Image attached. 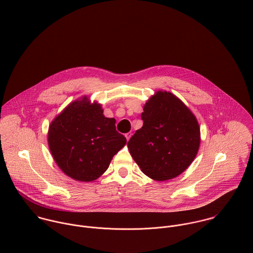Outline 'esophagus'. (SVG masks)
Returning <instances> with one entry per match:
<instances>
[{
	"label": "esophagus",
	"mask_w": 253,
	"mask_h": 253,
	"mask_svg": "<svg viewBox=\"0 0 253 253\" xmlns=\"http://www.w3.org/2000/svg\"><path fill=\"white\" fill-rule=\"evenodd\" d=\"M131 136H132V134H131V133H127V134H125V137H126V139H127V141H129V140H130V138H131Z\"/></svg>",
	"instance_id": "obj_1"
}]
</instances>
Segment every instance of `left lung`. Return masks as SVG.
Here are the masks:
<instances>
[{"label":"left lung","instance_id":"1","mask_svg":"<svg viewBox=\"0 0 253 253\" xmlns=\"http://www.w3.org/2000/svg\"><path fill=\"white\" fill-rule=\"evenodd\" d=\"M141 129L127 146L141 171L155 181L172 180L184 173L201 145L197 117L175 94L158 90L143 106Z\"/></svg>","mask_w":253,"mask_h":253}]
</instances>
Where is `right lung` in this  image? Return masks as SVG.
<instances>
[{
    "instance_id": "1",
    "label": "right lung",
    "mask_w": 253,
    "mask_h": 253,
    "mask_svg": "<svg viewBox=\"0 0 253 253\" xmlns=\"http://www.w3.org/2000/svg\"><path fill=\"white\" fill-rule=\"evenodd\" d=\"M116 120L105 117L97 101L83 95L70 102L51 121L47 143L59 169L69 178L89 183L108 169L126 138L116 131Z\"/></svg>"
}]
</instances>
